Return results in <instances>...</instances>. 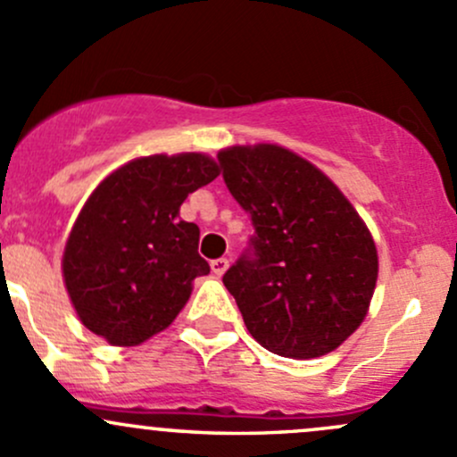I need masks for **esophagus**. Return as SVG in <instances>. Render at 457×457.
Segmentation results:
<instances>
[{
    "instance_id": "34e87169",
    "label": "esophagus",
    "mask_w": 457,
    "mask_h": 457,
    "mask_svg": "<svg viewBox=\"0 0 457 457\" xmlns=\"http://www.w3.org/2000/svg\"><path fill=\"white\" fill-rule=\"evenodd\" d=\"M227 268H228L227 257H218V260L211 262V270H213L218 277L224 275V272H227Z\"/></svg>"
}]
</instances>
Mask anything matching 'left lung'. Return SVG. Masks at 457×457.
I'll return each instance as SVG.
<instances>
[{"mask_svg":"<svg viewBox=\"0 0 457 457\" xmlns=\"http://www.w3.org/2000/svg\"><path fill=\"white\" fill-rule=\"evenodd\" d=\"M255 233L224 272L260 345L288 359L337 350L365 319L378 277L368 227L314 164L277 145L218 154Z\"/></svg>","mask_w":457,"mask_h":457,"instance_id":"1","label":"left lung"}]
</instances>
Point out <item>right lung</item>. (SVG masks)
<instances>
[{
    "label": "right lung",
    "instance_id": "1",
    "mask_svg": "<svg viewBox=\"0 0 457 457\" xmlns=\"http://www.w3.org/2000/svg\"><path fill=\"white\" fill-rule=\"evenodd\" d=\"M218 176L204 154H160L131 160L94 189L63 253L65 288L87 330L127 347L171 326L195 277L211 270L180 204Z\"/></svg>",
    "mask_w": 457,
    "mask_h": 457
}]
</instances>
